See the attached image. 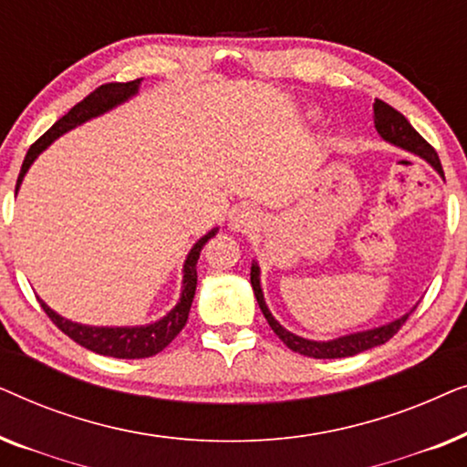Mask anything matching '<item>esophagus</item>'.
<instances>
[{
  "instance_id": "34e87169",
  "label": "esophagus",
  "mask_w": 467,
  "mask_h": 467,
  "mask_svg": "<svg viewBox=\"0 0 467 467\" xmlns=\"http://www.w3.org/2000/svg\"><path fill=\"white\" fill-rule=\"evenodd\" d=\"M254 225H257V213H254L253 208L242 206L238 210H234V214H232L234 229H238V232H246V229H251Z\"/></svg>"
}]
</instances>
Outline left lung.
Instances as JSON below:
<instances>
[{"mask_svg": "<svg viewBox=\"0 0 467 467\" xmlns=\"http://www.w3.org/2000/svg\"><path fill=\"white\" fill-rule=\"evenodd\" d=\"M374 125H376V131H379L380 136L387 140V142L398 144V146H401V149H406V150L414 152V155L423 157L425 161H430L433 168L438 170L440 176H444L442 163H440L438 152L433 150V146L427 142V140L420 136V133L414 130L410 123H408V119L404 117V114L389 106L387 101H382V99L374 101ZM251 285H253L254 297H257L259 308H261V312H264L265 321L270 323L274 334H276L291 350H296V353L306 355V357H315V359H340V357H353L357 353H363V350H368V348L380 347V344L391 340V337L398 334V331L401 329V325L406 323V318L414 312V310H410L408 315L398 318V321L382 325V327L359 331V334L342 336V337H337V340H329V342H315V340H306V337H299L296 334H291V331H286L283 325H280L276 318L270 315V310H267V306L264 302V293H261L257 264H253V267H251Z\"/></svg>", "mask_w": 467, "mask_h": 467, "instance_id": "8db88e82", "label": "left lung"}]
</instances>
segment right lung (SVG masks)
Returning <instances> with one entry per match:
<instances>
[{"label":"right lung","instance_id":"obj_1","mask_svg":"<svg viewBox=\"0 0 467 467\" xmlns=\"http://www.w3.org/2000/svg\"><path fill=\"white\" fill-rule=\"evenodd\" d=\"M140 87V78L131 82H108V85H101L95 88L93 93H88L85 99L78 101L72 110L57 120V123L50 127V130L44 133L42 138H37L34 144L29 146L27 155H25L21 174H18L16 181V191L18 184H21L23 176L27 174L29 165L34 163V159L40 155V152L47 149V146L53 142L55 138H59L61 133L74 130L76 125L85 123V120L98 117V114L110 110L120 101L130 99L131 95H136ZM216 234L213 229L208 235L197 242V244L191 248L187 261H184V280H182V296L181 302L176 304V308L170 312L168 317H163L161 321L146 325V327H88V325L72 323L67 318H63L48 308L47 304L40 299V306L47 312L50 321H53L57 327H59L67 337H72L76 344L85 347L98 355L106 357H117V359H144V357H152L168 347V344L174 340V337L181 334L184 325H187L191 304H193L195 286H197V259H200L202 248L206 246V242Z\"/></svg>","mask_w":467,"mask_h":467}]
</instances>
